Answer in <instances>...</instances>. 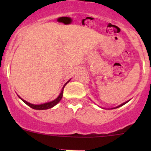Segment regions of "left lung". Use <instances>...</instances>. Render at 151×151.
<instances>
[{
    "instance_id": "8db88e82",
    "label": "left lung",
    "mask_w": 151,
    "mask_h": 151,
    "mask_svg": "<svg viewBox=\"0 0 151 151\" xmlns=\"http://www.w3.org/2000/svg\"><path fill=\"white\" fill-rule=\"evenodd\" d=\"M128 101H129H129H126V102H124V103H123V104H121V105H119V106H116V107H114V108H112V109H115V108H118V107H120V106H123V105H124L125 104H126V103L128 102Z\"/></svg>"
}]
</instances>
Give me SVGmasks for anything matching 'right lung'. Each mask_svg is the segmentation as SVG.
Masks as SVG:
<instances>
[{
  "instance_id": "obj_1",
  "label": "right lung",
  "mask_w": 151,
  "mask_h": 151,
  "mask_svg": "<svg viewBox=\"0 0 151 151\" xmlns=\"http://www.w3.org/2000/svg\"><path fill=\"white\" fill-rule=\"evenodd\" d=\"M70 81V80H68V82H66V83H65V85H63V88H62L61 91H60V94H59L58 96L57 97V98L55 99H54L53 101H49V102H47V103H44V104H30V103L28 102V101H26L25 100L22 99L21 97H19V98L21 100H22V101H23L24 103H25L28 106H30V107L33 108V109H39V110H42V109H50V108H52L54 106H55L56 104H58V103L59 102V101L61 100L62 97H63V89H64L65 86H66V85L67 84V83H68V82Z\"/></svg>"
}]
</instances>
